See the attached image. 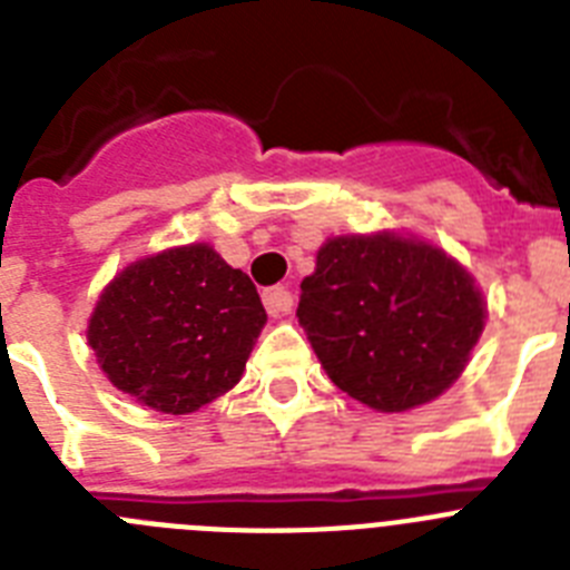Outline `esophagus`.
Returning <instances> with one entry per match:
<instances>
[{"label":"esophagus","mask_w":570,"mask_h":570,"mask_svg":"<svg viewBox=\"0 0 570 570\" xmlns=\"http://www.w3.org/2000/svg\"><path fill=\"white\" fill-rule=\"evenodd\" d=\"M262 302H265V308H268L271 316H285L294 308V294L285 285H274V288H265Z\"/></svg>","instance_id":"34e87169"}]
</instances>
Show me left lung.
Segmentation results:
<instances>
[{"label":"left lung","mask_w":570,"mask_h":570,"mask_svg":"<svg viewBox=\"0 0 570 570\" xmlns=\"http://www.w3.org/2000/svg\"><path fill=\"white\" fill-rule=\"evenodd\" d=\"M299 288L296 316L331 382L385 414L440 396L485 322L465 268L394 234L328 239Z\"/></svg>","instance_id":"left-lung-1"}]
</instances>
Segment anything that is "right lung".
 <instances>
[{
  "label": "right lung",
  "instance_id": "obj_1",
  "mask_svg": "<svg viewBox=\"0 0 570 570\" xmlns=\"http://www.w3.org/2000/svg\"><path fill=\"white\" fill-rule=\"evenodd\" d=\"M268 314L256 285L208 245L148 256L110 282L88 342L122 394L190 414L239 382Z\"/></svg>",
  "mask_w": 570,
  "mask_h": 570
}]
</instances>
